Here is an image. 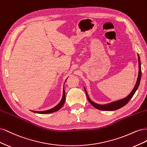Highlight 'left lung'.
<instances>
[{"label": "left lung", "instance_id": "left-lung-1", "mask_svg": "<svg viewBox=\"0 0 147 147\" xmlns=\"http://www.w3.org/2000/svg\"><path fill=\"white\" fill-rule=\"evenodd\" d=\"M137 55H138V61H139V75H138V78H137V82L136 83V85H135L134 89H133L132 91H131V92L127 97H126L125 98H123L122 99H120V100H116V101H114V102H110V103H109V104H98L95 103V102L92 101L90 99V98L88 96V93L86 92L85 88H84L88 101L90 102L91 104L93 107H95L96 109H98V110H100L113 111V110H118L120 108L123 107V106H124L126 104H127V102L131 100V99L132 98V96L134 95L136 91L137 90V88H139V84H140V82L141 76H142L140 59V57H139V54H138Z\"/></svg>", "mask_w": 147, "mask_h": 147}]
</instances>
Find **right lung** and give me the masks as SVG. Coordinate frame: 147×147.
<instances>
[{"label": "right lung", "mask_w": 147, "mask_h": 147, "mask_svg": "<svg viewBox=\"0 0 147 147\" xmlns=\"http://www.w3.org/2000/svg\"><path fill=\"white\" fill-rule=\"evenodd\" d=\"M67 80V79L65 80V81ZM65 100V90H64V88H63V97L61 100V101L59 102V103L57 104V105H56L55 107H53L51 109H49L48 110H44V111H32L31 110L32 112H34V113H40V114H46V113H53L57 112V110H59L63 106V105L64 104V102Z\"/></svg>", "instance_id": "1"}]
</instances>
